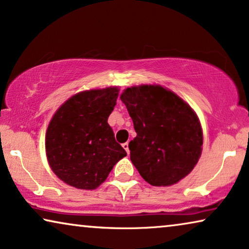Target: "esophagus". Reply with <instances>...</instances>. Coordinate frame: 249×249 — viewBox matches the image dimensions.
Instances as JSON below:
<instances>
[{"instance_id": "1", "label": "esophagus", "mask_w": 249, "mask_h": 249, "mask_svg": "<svg viewBox=\"0 0 249 249\" xmlns=\"http://www.w3.org/2000/svg\"><path fill=\"white\" fill-rule=\"evenodd\" d=\"M122 147H124L125 149V152H127L128 154H129V142H124V144H122Z\"/></svg>"}]
</instances>
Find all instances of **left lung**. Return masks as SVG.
<instances>
[{
  "mask_svg": "<svg viewBox=\"0 0 249 249\" xmlns=\"http://www.w3.org/2000/svg\"><path fill=\"white\" fill-rule=\"evenodd\" d=\"M124 102L137 136L129 142L130 160L152 186H171L189 175L202 154L203 132L193 108L159 85L124 90Z\"/></svg>",
  "mask_w": 249,
  "mask_h": 249,
  "instance_id": "obj_1",
  "label": "left lung"
}]
</instances>
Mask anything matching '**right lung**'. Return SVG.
I'll use <instances>...</instances> for the list:
<instances>
[{
	"instance_id": "obj_1",
	"label": "right lung",
	"mask_w": 249,
	"mask_h": 249,
	"mask_svg": "<svg viewBox=\"0 0 249 249\" xmlns=\"http://www.w3.org/2000/svg\"><path fill=\"white\" fill-rule=\"evenodd\" d=\"M119 89L107 87L73 95L53 115L45 136L52 171L78 189H95L127 155L107 124Z\"/></svg>"
}]
</instances>
